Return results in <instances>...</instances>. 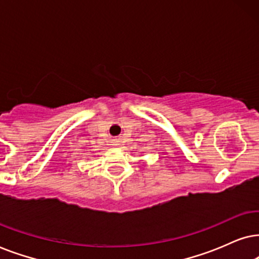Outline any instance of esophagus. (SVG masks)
Wrapping results in <instances>:
<instances>
[{"label": "esophagus", "instance_id": "esophagus-1", "mask_svg": "<svg viewBox=\"0 0 259 259\" xmlns=\"http://www.w3.org/2000/svg\"><path fill=\"white\" fill-rule=\"evenodd\" d=\"M112 144H113V146L118 147V146H119V141H118V140H115V141H113V142H112Z\"/></svg>", "mask_w": 259, "mask_h": 259}]
</instances>
